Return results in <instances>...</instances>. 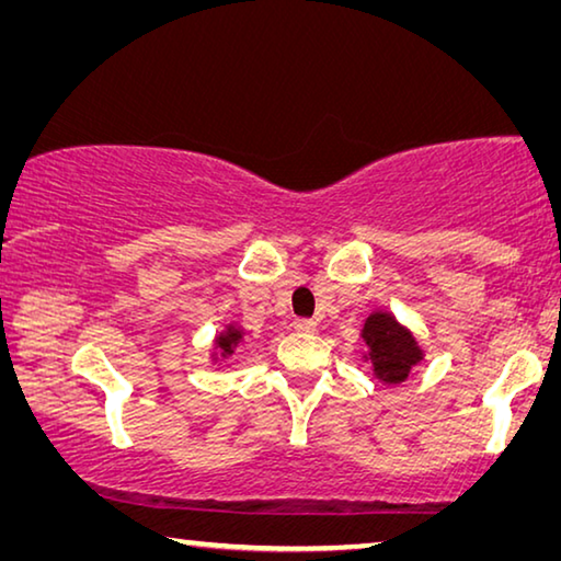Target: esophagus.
<instances>
[{
	"mask_svg": "<svg viewBox=\"0 0 561 561\" xmlns=\"http://www.w3.org/2000/svg\"><path fill=\"white\" fill-rule=\"evenodd\" d=\"M294 329L304 331V334H309V331L317 329V321L314 319H294Z\"/></svg>",
	"mask_w": 561,
	"mask_h": 561,
	"instance_id": "esophagus-1",
	"label": "esophagus"
}]
</instances>
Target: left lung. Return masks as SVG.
Listing matches in <instances>:
<instances>
[{"mask_svg": "<svg viewBox=\"0 0 561 561\" xmlns=\"http://www.w3.org/2000/svg\"><path fill=\"white\" fill-rule=\"evenodd\" d=\"M360 339L366 341L374 376L388 386L403 383L411 368L423 360V348L415 336L388 311H374L360 329Z\"/></svg>", "mask_w": 561, "mask_h": 561, "instance_id": "1", "label": "left lung"}]
</instances>
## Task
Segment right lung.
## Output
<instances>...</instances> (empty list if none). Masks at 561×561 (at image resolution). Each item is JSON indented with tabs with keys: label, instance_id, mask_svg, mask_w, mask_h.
I'll use <instances>...</instances> for the list:
<instances>
[{
	"label": "right lung",
	"instance_id": "right-lung-1",
	"mask_svg": "<svg viewBox=\"0 0 561 561\" xmlns=\"http://www.w3.org/2000/svg\"><path fill=\"white\" fill-rule=\"evenodd\" d=\"M242 339H244V331L230 324V327H227V329L222 331V334H217V339H215V348H217L215 356H220V358L232 356L234 348L240 346Z\"/></svg>",
	"mask_w": 561,
	"mask_h": 561
}]
</instances>
